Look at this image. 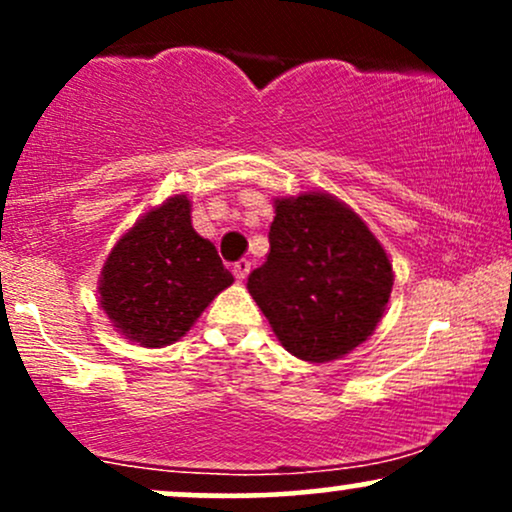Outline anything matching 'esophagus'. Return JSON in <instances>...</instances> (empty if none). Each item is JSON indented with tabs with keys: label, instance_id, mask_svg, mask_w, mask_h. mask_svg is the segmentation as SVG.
Masks as SVG:
<instances>
[{
	"label": "esophagus",
	"instance_id": "esophagus-1",
	"mask_svg": "<svg viewBox=\"0 0 512 512\" xmlns=\"http://www.w3.org/2000/svg\"><path fill=\"white\" fill-rule=\"evenodd\" d=\"M233 274H236L238 281L248 279V274H250V262H248V260H240V262L233 264Z\"/></svg>",
	"mask_w": 512,
	"mask_h": 512
}]
</instances>
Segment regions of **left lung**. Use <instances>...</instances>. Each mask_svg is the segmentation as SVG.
<instances>
[{
	"mask_svg": "<svg viewBox=\"0 0 512 512\" xmlns=\"http://www.w3.org/2000/svg\"><path fill=\"white\" fill-rule=\"evenodd\" d=\"M274 207L267 262L248 276V291L289 354L334 361L378 327L392 264L366 223L325 192Z\"/></svg>",
	"mask_w": 512,
	"mask_h": 512,
	"instance_id": "obj_1",
	"label": "left lung"
}]
</instances>
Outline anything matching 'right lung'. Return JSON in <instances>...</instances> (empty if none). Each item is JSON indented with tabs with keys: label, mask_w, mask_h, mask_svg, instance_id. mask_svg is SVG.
<instances>
[{
	"label": "right lung",
	"mask_w": 512,
	"mask_h": 512,
	"mask_svg": "<svg viewBox=\"0 0 512 512\" xmlns=\"http://www.w3.org/2000/svg\"><path fill=\"white\" fill-rule=\"evenodd\" d=\"M233 284L214 243L197 236L190 199L170 197L142 216L105 260L101 308L129 342L166 346Z\"/></svg>",
	"instance_id": "1"
}]
</instances>
